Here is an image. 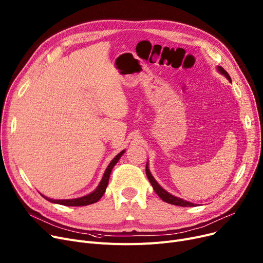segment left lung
Wrapping results in <instances>:
<instances>
[{"instance_id": "obj_1", "label": "left lung", "mask_w": 263, "mask_h": 263, "mask_svg": "<svg viewBox=\"0 0 263 263\" xmlns=\"http://www.w3.org/2000/svg\"><path fill=\"white\" fill-rule=\"evenodd\" d=\"M218 71L222 72V73L231 82V79H230L228 72L225 70L224 68L218 67ZM147 166H148V165H146V175H147L148 180L150 181V183H151V185H153L155 192L157 193V194L159 195V197H160L163 201L172 203V204H175V205H180V206H194V205H195L194 203L189 202V201H186V200H183V199H181V198H178V197H175V196L171 195L168 192H166L164 189H162V187L159 185V183L155 180V178L153 177V175L150 174V172H149V170H148Z\"/></svg>"}]
</instances>
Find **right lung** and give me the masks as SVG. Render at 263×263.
I'll return each instance as SVG.
<instances>
[{
	"label": "right lung",
	"mask_w": 263,
	"mask_h": 263,
	"mask_svg": "<svg viewBox=\"0 0 263 263\" xmlns=\"http://www.w3.org/2000/svg\"><path fill=\"white\" fill-rule=\"evenodd\" d=\"M124 150H122L120 154H118L113 160L112 162H110L108 164V166L102 177V180L100 182V184L98 185V187H97L92 193H90V194L86 195V196H83V197H80V198H76V199H62V200H53L51 198H47L46 196H44L47 200L51 201V202H55V203H59V204H63V205H73V206H82V205H87V204H91V203H95L98 201L104 194L105 192V189L107 186V183H108V179H109V175H110V172H112L113 167L115 166V164L118 162V160L120 159V157L123 155Z\"/></svg>",
	"instance_id": "obj_1"
}]
</instances>
